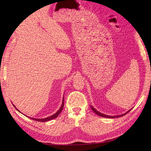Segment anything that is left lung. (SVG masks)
I'll use <instances>...</instances> for the list:
<instances>
[{
	"instance_id": "8db88e82",
	"label": "left lung",
	"mask_w": 151,
	"mask_h": 151,
	"mask_svg": "<svg viewBox=\"0 0 151 151\" xmlns=\"http://www.w3.org/2000/svg\"><path fill=\"white\" fill-rule=\"evenodd\" d=\"M91 108L92 109V110L96 113V114H97L98 115H99V116H102V117H104V118H118V117H120V116H123V115H126V114L127 113H129L132 109H129V111H127L126 113H123V114H122V115H116V116H109V115H105V114H103V113H100V112H99L98 111H97L96 109L93 106H91Z\"/></svg>"
}]
</instances>
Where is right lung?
I'll list each match as a JSON object with an SVG mask.
<instances>
[{
  "mask_svg": "<svg viewBox=\"0 0 151 151\" xmlns=\"http://www.w3.org/2000/svg\"><path fill=\"white\" fill-rule=\"evenodd\" d=\"M13 106H14L16 108V106H14V105L13 104ZM63 106H64V96L63 97V101H62V104L61 105V106L60 108V109H58V110L55 113L53 114V115H52V116H50L48 117H47V118H32V117H29V116H26L27 117H28L29 118H31V119L33 120H35V121H38V122H47V121H49V120H53V119H55V118H56L58 115L59 114H60L61 113V111H62V109L63 108ZM16 109H17V110L20 112V111L19 110V109H17V108H16ZM21 113V112H20ZM26 116V115H25Z\"/></svg>",
  "mask_w": 151,
  "mask_h": 151,
  "instance_id": "right-lung-1",
  "label": "right lung"
}]
</instances>
